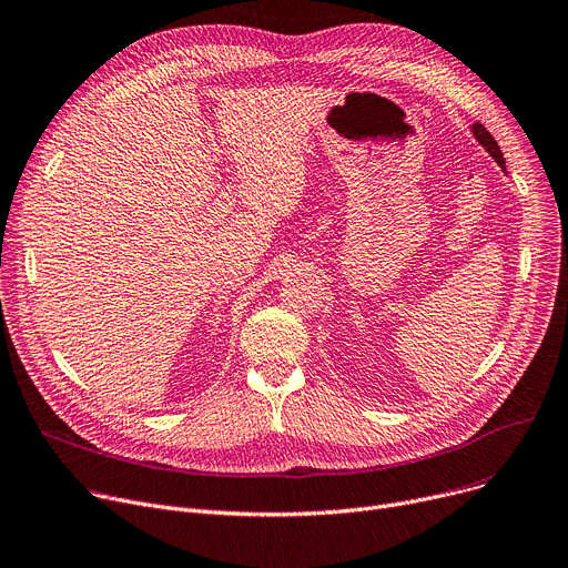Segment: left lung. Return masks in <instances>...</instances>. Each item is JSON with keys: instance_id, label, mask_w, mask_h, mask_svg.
<instances>
[{"instance_id": "1", "label": "left lung", "mask_w": 568, "mask_h": 568, "mask_svg": "<svg viewBox=\"0 0 568 568\" xmlns=\"http://www.w3.org/2000/svg\"><path fill=\"white\" fill-rule=\"evenodd\" d=\"M473 134H475V139L488 150V155L490 158H494L503 169H505V158H503V150H500V145L496 143V139L494 136H490V132L481 125V123H475L473 125Z\"/></svg>"}]
</instances>
